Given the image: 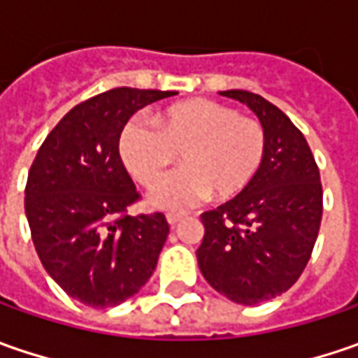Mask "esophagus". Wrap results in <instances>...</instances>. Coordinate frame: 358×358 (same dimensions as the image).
<instances>
[{
  "instance_id": "1",
  "label": "esophagus",
  "mask_w": 358,
  "mask_h": 358,
  "mask_svg": "<svg viewBox=\"0 0 358 358\" xmlns=\"http://www.w3.org/2000/svg\"><path fill=\"white\" fill-rule=\"evenodd\" d=\"M181 219H185V213H175V211H171V213H167V221H169V225H177Z\"/></svg>"
}]
</instances>
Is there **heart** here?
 <instances>
[{"label": "heart", "instance_id": "obj_1", "mask_svg": "<svg viewBox=\"0 0 358 358\" xmlns=\"http://www.w3.org/2000/svg\"><path fill=\"white\" fill-rule=\"evenodd\" d=\"M155 124L131 119L121 131L119 153L127 171L147 187L182 153L184 167L160 178L149 195L159 209H185L211 191L217 199H229L253 181L265 159V127L231 105L189 99L163 109Z\"/></svg>", "mask_w": 358, "mask_h": 358}]
</instances>
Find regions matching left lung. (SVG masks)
Masks as SVG:
<instances>
[{
	"mask_svg": "<svg viewBox=\"0 0 358 358\" xmlns=\"http://www.w3.org/2000/svg\"><path fill=\"white\" fill-rule=\"evenodd\" d=\"M221 95L259 117L267 149L237 197L201 215L205 235L197 261L217 293L259 305L289 291L309 263L323 217L321 175L307 139L279 107L251 91Z\"/></svg>",
	"mask_w": 358,
	"mask_h": 358,
	"instance_id": "obj_1",
	"label": "left lung"
}]
</instances>
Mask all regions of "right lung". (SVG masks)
Returning a JSON list of instances; mask_svg holds the SVG:
<instances>
[{
	"label": "right lung",
	"instance_id": "add662e5",
	"mask_svg": "<svg viewBox=\"0 0 358 358\" xmlns=\"http://www.w3.org/2000/svg\"><path fill=\"white\" fill-rule=\"evenodd\" d=\"M175 91L115 87L76 105L35 155L25 215L49 277L79 303L105 309L139 293L169 235L163 213L131 217L139 199L119 155L129 117Z\"/></svg>",
	"mask_w": 358,
	"mask_h": 358
}]
</instances>
